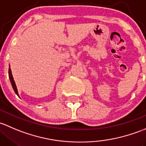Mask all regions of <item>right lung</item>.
I'll use <instances>...</instances> for the list:
<instances>
[{"instance_id":"add662e5","label":"right lung","mask_w":146,"mask_h":146,"mask_svg":"<svg viewBox=\"0 0 146 146\" xmlns=\"http://www.w3.org/2000/svg\"><path fill=\"white\" fill-rule=\"evenodd\" d=\"M8 74H9V79H10V82H11L12 86H13V89H14V91H15V94H17V96H19V95H18V93H17V86H16L15 83V81H14V79H13V74H12L11 69H10V68H9Z\"/></svg>"}]
</instances>
